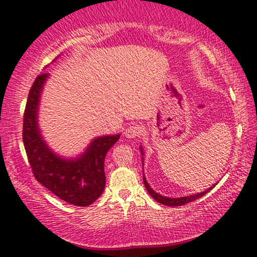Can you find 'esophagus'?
I'll list each match as a JSON object with an SVG mask.
<instances>
[{
	"label": "esophagus",
	"instance_id": "1",
	"mask_svg": "<svg viewBox=\"0 0 257 257\" xmlns=\"http://www.w3.org/2000/svg\"><path fill=\"white\" fill-rule=\"evenodd\" d=\"M142 132H143L142 126H140V125H131V126H128V128L125 129L124 135L128 139H135V138H139L140 135H142Z\"/></svg>",
	"mask_w": 257,
	"mask_h": 257
}]
</instances>
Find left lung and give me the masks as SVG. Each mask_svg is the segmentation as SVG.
Wrapping results in <instances>:
<instances>
[{
  "label": "left lung",
  "instance_id": "8db88e82",
  "mask_svg": "<svg viewBox=\"0 0 257 257\" xmlns=\"http://www.w3.org/2000/svg\"><path fill=\"white\" fill-rule=\"evenodd\" d=\"M142 152V149H141ZM143 154V153H142ZM143 183H145V187L148 193L152 195L153 198H155L157 202L161 203V204H166V206H169V207H179V206H184L186 203H189L191 201H195L197 200V198L202 197L204 194H207L208 191L210 189H213V188H210V189H208L207 191H203V193H200V194H196V195H190V196H186V197H179V198H170V197H166V196H162V195L157 194L156 191H154L150 186L147 182L146 177L143 176Z\"/></svg>",
  "mask_w": 257,
  "mask_h": 257
}]
</instances>
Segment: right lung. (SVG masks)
<instances>
[{
  "label": "right lung",
  "mask_w": 257,
  "mask_h": 257,
  "mask_svg": "<svg viewBox=\"0 0 257 257\" xmlns=\"http://www.w3.org/2000/svg\"><path fill=\"white\" fill-rule=\"evenodd\" d=\"M47 73L35 78L23 114V145L36 181L66 202L77 207L94 203L105 186L104 159L119 135L95 139L83 155L64 160L48 148L37 126V107Z\"/></svg>",
  "instance_id": "add662e5"
}]
</instances>
